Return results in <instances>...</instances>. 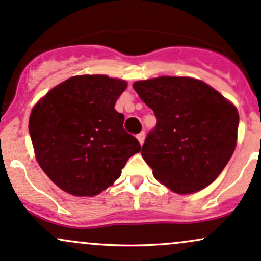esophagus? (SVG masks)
Instances as JSON below:
<instances>
[{
	"label": "esophagus",
	"mask_w": 261,
	"mask_h": 261,
	"mask_svg": "<svg viewBox=\"0 0 261 261\" xmlns=\"http://www.w3.org/2000/svg\"><path fill=\"white\" fill-rule=\"evenodd\" d=\"M137 139H138L140 144L143 145V143H144V139H145V134H144V132H140L139 134H137Z\"/></svg>",
	"instance_id": "esophagus-1"
}]
</instances>
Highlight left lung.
<instances>
[{"label": "left lung", "mask_w": 261, "mask_h": 261, "mask_svg": "<svg viewBox=\"0 0 261 261\" xmlns=\"http://www.w3.org/2000/svg\"><path fill=\"white\" fill-rule=\"evenodd\" d=\"M133 87L156 117L142 148L154 177L181 195L213 182L237 145L239 115L234 105L191 77L160 76Z\"/></svg>", "instance_id": "obj_1"}]
</instances>
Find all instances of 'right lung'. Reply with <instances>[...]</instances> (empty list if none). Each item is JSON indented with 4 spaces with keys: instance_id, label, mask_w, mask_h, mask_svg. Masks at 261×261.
<instances>
[{
    "instance_id": "add662e5",
    "label": "right lung",
    "mask_w": 261,
    "mask_h": 261,
    "mask_svg": "<svg viewBox=\"0 0 261 261\" xmlns=\"http://www.w3.org/2000/svg\"><path fill=\"white\" fill-rule=\"evenodd\" d=\"M127 83L106 75H80L55 86L33 107L29 134L40 168L74 196L98 195L121 176L136 137L123 128L115 105Z\"/></svg>"
}]
</instances>
